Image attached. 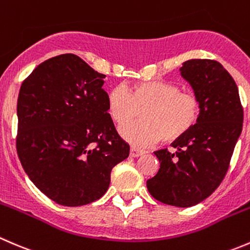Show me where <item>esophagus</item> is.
Listing matches in <instances>:
<instances>
[{
    "mask_svg": "<svg viewBox=\"0 0 250 250\" xmlns=\"http://www.w3.org/2000/svg\"><path fill=\"white\" fill-rule=\"evenodd\" d=\"M143 154H145V152H143V150L137 149V148H135V147H131L130 157L137 158V157H141V155H143Z\"/></svg>",
    "mask_w": 250,
    "mask_h": 250,
    "instance_id": "1",
    "label": "esophagus"
}]
</instances>
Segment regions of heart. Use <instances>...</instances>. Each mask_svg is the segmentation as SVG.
Here are the masks:
<instances>
[{"label": "heart", "instance_id": "1", "mask_svg": "<svg viewBox=\"0 0 250 250\" xmlns=\"http://www.w3.org/2000/svg\"><path fill=\"white\" fill-rule=\"evenodd\" d=\"M107 110L119 126L133 121L141 112L143 122L123 126L120 135L135 147H147L162 138L171 143L186 135L198 122L201 102L191 92L167 81H146L130 90L115 86L108 92Z\"/></svg>", "mask_w": 250, "mask_h": 250}]
</instances>
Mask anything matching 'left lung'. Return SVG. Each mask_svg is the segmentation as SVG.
I'll return each instance as SVG.
<instances>
[{"mask_svg":"<svg viewBox=\"0 0 250 250\" xmlns=\"http://www.w3.org/2000/svg\"><path fill=\"white\" fill-rule=\"evenodd\" d=\"M180 74L201 102L198 122L172 143L175 152H154L160 167L147 188L162 203L188 208L208 198L224 180L242 133L243 108L236 83L219 62L189 59Z\"/></svg>","mask_w":250,"mask_h":250,"instance_id":"1","label":"left lung"}]
</instances>
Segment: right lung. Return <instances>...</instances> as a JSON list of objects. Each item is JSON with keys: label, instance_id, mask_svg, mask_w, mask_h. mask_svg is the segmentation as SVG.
<instances>
[{"label": "right lung", "instance_id": "1", "mask_svg": "<svg viewBox=\"0 0 250 250\" xmlns=\"http://www.w3.org/2000/svg\"><path fill=\"white\" fill-rule=\"evenodd\" d=\"M105 75L71 53L39 64L17 103V152L43 194L65 207L100 199L112 169L128 157L107 110Z\"/></svg>", "mask_w": 250, "mask_h": 250}]
</instances>
